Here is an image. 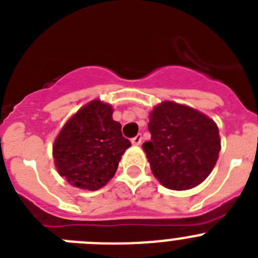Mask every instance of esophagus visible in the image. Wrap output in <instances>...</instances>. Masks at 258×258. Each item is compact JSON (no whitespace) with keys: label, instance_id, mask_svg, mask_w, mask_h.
I'll return each instance as SVG.
<instances>
[{"label":"esophagus","instance_id":"esophagus-1","mask_svg":"<svg viewBox=\"0 0 258 258\" xmlns=\"http://www.w3.org/2000/svg\"><path fill=\"white\" fill-rule=\"evenodd\" d=\"M132 143H133L134 146H140L141 143H142V136L138 134V136H136L134 138H132Z\"/></svg>","mask_w":258,"mask_h":258}]
</instances>
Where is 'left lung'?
Returning <instances> with one entry per match:
<instances>
[{"label":"left lung","mask_w":258,"mask_h":258,"mask_svg":"<svg viewBox=\"0 0 258 258\" xmlns=\"http://www.w3.org/2000/svg\"><path fill=\"white\" fill-rule=\"evenodd\" d=\"M151 141L143 143L154 175L164 187L188 190L213 170L221 150L216 122L191 107L163 102L150 113Z\"/></svg>","instance_id":"8db88e82"}]
</instances>
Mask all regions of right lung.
Returning a JSON list of instances; mask_svg holds the SVG:
<instances>
[{
    "mask_svg": "<svg viewBox=\"0 0 258 258\" xmlns=\"http://www.w3.org/2000/svg\"><path fill=\"white\" fill-rule=\"evenodd\" d=\"M112 107L92 101L66 122L52 146L56 169L72 186L94 191L115 175L129 140L112 118Z\"/></svg>",
    "mask_w": 258,
    "mask_h": 258,
    "instance_id": "right-lung-1",
    "label": "right lung"
}]
</instances>
